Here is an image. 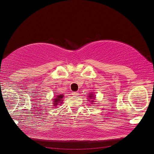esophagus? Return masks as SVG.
Listing matches in <instances>:
<instances>
[{"mask_svg": "<svg viewBox=\"0 0 154 154\" xmlns=\"http://www.w3.org/2000/svg\"><path fill=\"white\" fill-rule=\"evenodd\" d=\"M79 94V93H77V92H73L72 93V95L73 96H78Z\"/></svg>", "mask_w": 154, "mask_h": 154, "instance_id": "1", "label": "esophagus"}]
</instances>
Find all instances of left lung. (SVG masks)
<instances>
[{"label":"left lung","mask_w":154,"mask_h":154,"mask_svg":"<svg viewBox=\"0 0 154 154\" xmlns=\"http://www.w3.org/2000/svg\"><path fill=\"white\" fill-rule=\"evenodd\" d=\"M89 98H90V99H91V98H92V97H93V96H92V95H89ZM92 101V102H94V101H93V100H92V101ZM92 104H93V103H92Z\"/></svg>","instance_id":"1"}]
</instances>
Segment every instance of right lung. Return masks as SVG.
I'll return each mask as SVG.
<instances>
[{"instance_id": "obj_1", "label": "right lung", "mask_w": 154, "mask_h": 154, "mask_svg": "<svg viewBox=\"0 0 154 154\" xmlns=\"http://www.w3.org/2000/svg\"><path fill=\"white\" fill-rule=\"evenodd\" d=\"M63 97H64L63 94H60V95H58L57 96H56V98H54L53 100L54 106H56L57 105H58L59 104H61L63 103L62 101H63Z\"/></svg>"}]
</instances>
